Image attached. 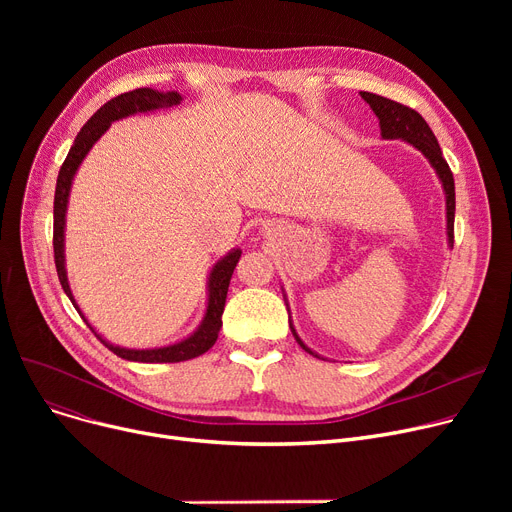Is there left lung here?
<instances>
[{
    "mask_svg": "<svg viewBox=\"0 0 512 512\" xmlns=\"http://www.w3.org/2000/svg\"><path fill=\"white\" fill-rule=\"evenodd\" d=\"M361 97L369 103L375 116H378L384 139H402V141L411 143L429 159V164L436 168L444 191H446V218H448L446 230H448V245L452 247L454 245V178H452V172L446 164V159L442 155V149L434 137L432 128L427 126V122L421 118V114H417L413 110V107H407L398 101H392L388 97L375 95V93H367V91H361ZM290 330H292V336L297 338V342L301 344L303 351L317 357L311 348H307L303 344V340L297 336V332H294L292 324H290Z\"/></svg>",
    "mask_w": 512,
    "mask_h": 512,
    "instance_id": "left-lung-1",
    "label": "left lung"
}]
</instances>
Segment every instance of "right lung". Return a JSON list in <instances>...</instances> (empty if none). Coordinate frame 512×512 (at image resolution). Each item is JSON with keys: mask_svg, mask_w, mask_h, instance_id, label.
Masks as SVG:
<instances>
[{"mask_svg": "<svg viewBox=\"0 0 512 512\" xmlns=\"http://www.w3.org/2000/svg\"><path fill=\"white\" fill-rule=\"evenodd\" d=\"M182 101V97L178 93H161V91H153V89H134L128 93H122L114 99L107 101L105 105H101L99 110L89 118V122L80 128V132L76 134L74 145L68 151V157L64 159V164L60 168L58 174V184H56V199H53V261H56V270H58V278L60 284L64 288V292L70 297L72 305L78 309V305L74 303V297L68 286V278H66V267H64V224H66V205H68V195H70V184L72 178L80 166V161L85 159V155L89 153V149L93 147V143L101 137V134L110 128V124L114 120L126 118L130 114L137 112H151L157 110V107H172L178 105ZM240 249H234L232 253H228L222 261H218L213 265V270L209 274V301H207V313L203 317V324L199 326V330L188 336L182 342L164 346V348H149V351H134V348H120L114 346L107 340H103L91 326L89 321L85 319V315L80 313L87 321V326L91 328V332L107 346L110 351L126 361H139V363H178V361H188L195 359L203 353H207L209 348L218 340L220 328H222V313H224V305H226V294H228V286H230V278L234 267L240 259Z\"/></svg>", "mask_w": 512, "mask_h": 512, "instance_id": "add662e5", "label": "right lung"}]
</instances>
